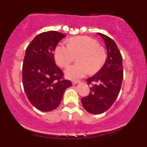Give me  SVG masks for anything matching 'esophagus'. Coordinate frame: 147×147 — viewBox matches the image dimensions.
<instances>
[{
	"mask_svg": "<svg viewBox=\"0 0 147 147\" xmlns=\"http://www.w3.org/2000/svg\"><path fill=\"white\" fill-rule=\"evenodd\" d=\"M79 81H72V84H73V85H75V84H78V83H79Z\"/></svg>",
	"mask_w": 147,
	"mask_h": 147,
	"instance_id": "34e87169",
	"label": "esophagus"
}]
</instances>
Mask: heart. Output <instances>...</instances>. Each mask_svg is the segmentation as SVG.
<instances>
[{"instance_id": "heart-1", "label": "heart", "mask_w": 147, "mask_h": 147, "mask_svg": "<svg viewBox=\"0 0 147 147\" xmlns=\"http://www.w3.org/2000/svg\"><path fill=\"white\" fill-rule=\"evenodd\" d=\"M78 63L68 67L65 75L70 79H78L88 73L98 72L105 63L107 53L98 41L88 36H76L70 38L68 44L60 43L55 51V57L59 65L68 66L75 60Z\"/></svg>"}]
</instances>
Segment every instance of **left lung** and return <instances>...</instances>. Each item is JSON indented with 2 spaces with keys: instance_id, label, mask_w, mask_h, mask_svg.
<instances>
[{
  "instance_id": "obj_1",
  "label": "left lung",
  "mask_w": 147,
  "mask_h": 147,
  "mask_svg": "<svg viewBox=\"0 0 147 147\" xmlns=\"http://www.w3.org/2000/svg\"><path fill=\"white\" fill-rule=\"evenodd\" d=\"M104 39L107 50V59L95 75L88 78L90 92L82 98L83 107L92 114H101L107 111L117 99L123 79L122 57L115 41L110 37L97 33Z\"/></svg>"
}]
</instances>
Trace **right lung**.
<instances>
[{"label":"right lung","instance_id":"obj_1","mask_svg":"<svg viewBox=\"0 0 147 147\" xmlns=\"http://www.w3.org/2000/svg\"><path fill=\"white\" fill-rule=\"evenodd\" d=\"M65 34L56 31L41 33L28 45L23 64V85L30 102L38 110L48 112L59 106L70 81L63 79L57 66L54 52Z\"/></svg>","mask_w":147,"mask_h":147}]
</instances>
